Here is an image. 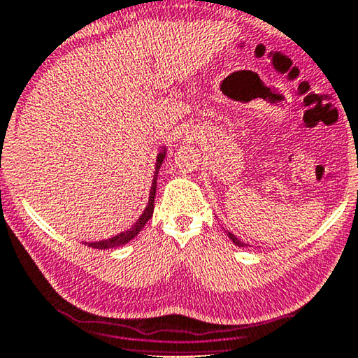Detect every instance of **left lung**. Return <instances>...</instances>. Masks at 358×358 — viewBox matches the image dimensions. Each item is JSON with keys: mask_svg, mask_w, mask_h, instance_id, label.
Listing matches in <instances>:
<instances>
[{"mask_svg": "<svg viewBox=\"0 0 358 358\" xmlns=\"http://www.w3.org/2000/svg\"><path fill=\"white\" fill-rule=\"evenodd\" d=\"M227 236H229V237H231V241H232V242H234V244H236V245H239V247H245V245H247V244H245V242H242L241 239H237V237H236L234 234H231V232H227Z\"/></svg>", "mask_w": 358, "mask_h": 358, "instance_id": "8db88e82", "label": "left lung"}]
</instances>
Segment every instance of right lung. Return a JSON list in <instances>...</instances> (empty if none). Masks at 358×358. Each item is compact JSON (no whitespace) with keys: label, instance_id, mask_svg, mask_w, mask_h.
Listing matches in <instances>:
<instances>
[{"label":"right lung","instance_id":"1","mask_svg":"<svg viewBox=\"0 0 358 358\" xmlns=\"http://www.w3.org/2000/svg\"><path fill=\"white\" fill-rule=\"evenodd\" d=\"M165 159V150L160 152L159 157H157V164H155V175H154V183H152V188H150V196H149V204H147L145 211L142 213V216L137 219V222L132 226L131 229H127V231L121 232V234L111 237V239H106V241H99V242H85V245H90L93 247V249H113V247H117V245H122L126 244V242H129L134 239V237L139 234L141 229L145 226L147 221L152 217V213H154V201H155V192H157V175H159V169L162 165V162Z\"/></svg>","mask_w":358,"mask_h":358}]
</instances>
